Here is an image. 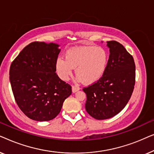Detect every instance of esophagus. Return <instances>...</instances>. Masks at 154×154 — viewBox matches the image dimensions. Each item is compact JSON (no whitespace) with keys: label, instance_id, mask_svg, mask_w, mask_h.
I'll return each instance as SVG.
<instances>
[{"label":"esophagus","instance_id":"34e87169","mask_svg":"<svg viewBox=\"0 0 154 154\" xmlns=\"http://www.w3.org/2000/svg\"><path fill=\"white\" fill-rule=\"evenodd\" d=\"M80 90V88L78 87V86H73L72 87V92L74 93V92H76Z\"/></svg>","mask_w":154,"mask_h":154}]
</instances>
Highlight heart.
Returning <instances> with one entry per match:
<instances>
[{"mask_svg":"<svg viewBox=\"0 0 154 154\" xmlns=\"http://www.w3.org/2000/svg\"><path fill=\"white\" fill-rule=\"evenodd\" d=\"M109 56L106 50L94 45L78 46L65 53V59L56 61V70L59 76L67 81L75 68L77 80H84L86 83H93L100 80L106 72Z\"/></svg>","mask_w":154,"mask_h":154,"instance_id":"1","label":"heart"}]
</instances>
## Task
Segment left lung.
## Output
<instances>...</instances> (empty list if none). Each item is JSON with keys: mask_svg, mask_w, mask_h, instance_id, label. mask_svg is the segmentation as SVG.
Returning a JSON list of instances; mask_svg holds the SVG:
<instances>
[{"mask_svg": "<svg viewBox=\"0 0 154 154\" xmlns=\"http://www.w3.org/2000/svg\"><path fill=\"white\" fill-rule=\"evenodd\" d=\"M109 58L106 72L98 81L83 88L85 109L97 120L108 119L123 110L130 100L135 83V64L123 45L107 41Z\"/></svg>", "mask_w": 154, "mask_h": 154, "instance_id": "1", "label": "left lung"}]
</instances>
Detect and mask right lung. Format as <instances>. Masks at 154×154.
Instances as JSON below:
<instances>
[{
    "label": "right lung",
    "instance_id": "right-lung-1",
    "mask_svg": "<svg viewBox=\"0 0 154 154\" xmlns=\"http://www.w3.org/2000/svg\"><path fill=\"white\" fill-rule=\"evenodd\" d=\"M58 44L33 42L12 62L10 81L14 100L23 113L37 121H48L60 113L71 87L56 71Z\"/></svg>",
    "mask_w": 154,
    "mask_h": 154
}]
</instances>
